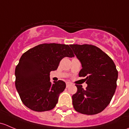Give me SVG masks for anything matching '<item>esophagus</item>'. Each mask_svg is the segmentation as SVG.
Masks as SVG:
<instances>
[{
  "mask_svg": "<svg viewBox=\"0 0 129 129\" xmlns=\"http://www.w3.org/2000/svg\"><path fill=\"white\" fill-rule=\"evenodd\" d=\"M71 85H72V84H71V82H66V87H69Z\"/></svg>",
  "mask_w": 129,
  "mask_h": 129,
  "instance_id": "obj_1",
  "label": "esophagus"
}]
</instances>
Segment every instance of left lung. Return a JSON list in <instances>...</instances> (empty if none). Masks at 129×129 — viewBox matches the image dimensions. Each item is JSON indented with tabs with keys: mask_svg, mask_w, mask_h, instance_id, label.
<instances>
[{
	"mask_svg": "<svg viewBox=\"0 0 129 129\" xmlns=\"http://www.w3.org/2000/svg\"><path fill=\"white\" fill-rule=\"evenodd\" d=\"M82 69L79 77H86L87 87L76 85L77 91L72 95L75 110L86 115H94L110 104L117 87L118 72L114 61L97 47L84 44L70 45Z\"/></svg>",
	"mask_w": 129,
	"mask_h": 129,
	"instance_id": "8db88e82",
	"label": "left lung"
}]
</instances>
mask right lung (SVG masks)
<instances>
[{
    "label": "right lung",
    "instance_id": "1",
    "mask_svg": "<svg viewBox=\"0 0 129 129\" xmlns=\"http://www.w3.org/2000/svg\"><path fill=\"white\" fill-rule=\"evenodd\" d=\"M74 57L68 45L43 44L23 54L15 71V87L23 104L36 112L52 110L66 89L62 80L50 81V72L57 70L63 57Z\"/></svg>",
    "mask_w": 129,
    "mask_h": 129
}]
</instances>
